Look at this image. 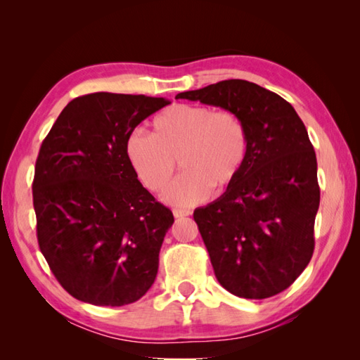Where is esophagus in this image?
<instances>
[{
  "label": "esophagus",
  "instance_id": "34e87169",
  "mask_svg": "<svg viewBox=\"0 0 360 360\" xmlns=\"http://www.w3.org/2000/svg\"><path fill=\"white\" fill-rule=\"evenodd\" d=\"M173 215L176 218H184V217H190L192 215V212L187 210V209H174L173 210Z\"/></svg>",
  "mask_w": 360,
  "mask_h": 360
}]
</instances>
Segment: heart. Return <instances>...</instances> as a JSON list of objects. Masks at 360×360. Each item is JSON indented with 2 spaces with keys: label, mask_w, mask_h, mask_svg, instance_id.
<instances>
[{
  "label": "heart",
  "mask_w": 360,
  "mask_h": 360,
  "mask_svg": "<svg viewBox=\"0 0 360 360\" xmlns=\"http://www.w3.org/2000/svg\"><path fill=\"white\" fill-rule=\"evenodd\" d=\"M125 156L142 186L155 193L172 181L179 160L184 173L164 200L187 207L207 200L212 188L219 192L238 178L248 156V134L232 111L178 103L153 120V136L141 129L129 133Z\"/></svg>",
  "instance_id": "b5f03b06"
}]
</instances>
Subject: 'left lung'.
<instances>
[{
	"label": "left lung",
	"mask_w": 360,
	"mask_h": 360,
	"mask_svg": "<svg viewBox=\"0 0 360 360\" xmlns=\"http://www.w3.org/2000/svg\"><path fill=\"white\" fill-rule=\"evenodd\" d=\"M176 98L232 111L246 128L238 178L193 218L221 286L255 300L277 295L314 252L320 188L304 124L285 98L248 80H223Z\"/></svg>",
	"instance_id": "left-lung-1"
}]
</instances>
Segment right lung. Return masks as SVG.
I'll return each mask as SVG.
<instances>
[{"label":"right lung","instance_id":"obj_1","mask_svg":"<svg viewBox=\"0 0 360 360\" xmlns=\"http://www.w3.org/2000/svg\"><path fill=\"white\" fill-rule=\"evenodd\" d=\"M170 102L94 93L74 98L41 143L32 184L37 238L60 285L96 307H124L155 283L173 213L125 156L128 134Z\"/></svg>","mask_w":360,"mask_h":360}]
</instances>
